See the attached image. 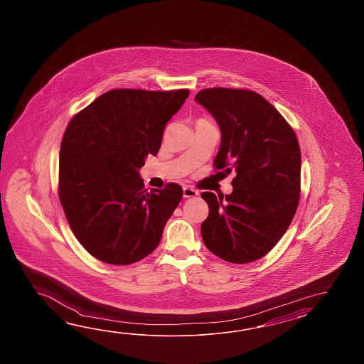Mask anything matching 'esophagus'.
<instances>
[{
  "label": "esophagus",
  "mask_w": 364,
  "mask_h": 364,
  "mask_svg": "<svg viewBox=\"0 0 364 364\" xmlns=\"http://www.w3.org/2000/svg\"><path fill=\"white\" fill-rule=\"evenodd\" d=\"M198 195H199L198 190H195L193 187H188V186L183 187V198H195Z\"/></svg>",
  "instance_id": "esophagus-1"
}]
</instances>
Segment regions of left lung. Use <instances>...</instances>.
I'll list each match as a JSON object with an SVG mask.
<instances>
[{"mask_svg": "<svg viewBox=\"0 0 364 364\" xmlns=\"http://www.w3.org/2000/svg\"><path fill=\"white\" fill-rule=\"evenodd\" d=\"M216 119L221 146L213 165L235 171L232 193H203L209 215L201 237L229 263L267 255L291 224L301 193V148L290 124L262 95L207 88L195 96Z\"/></svg>", "mask_w": 364, "mask_h": 364, "instance_id": "8db88e82", "label": "left lung"}]
</instances>
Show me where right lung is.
I'll use <instances>...</instances> for the list:
<instances>
[{"instance_id": "obj_1", "label": "right lung", "mask_w": 364, "mask_h": 364, "mask_svg": "<svg viewBox=\"0 0 364 364\" xmlns=\"http://www.w3.org/2000/svg\"><path fill=\"white\" fill-rule=\"evenodd\" d=\"M188 90H113L73 117L60 149L58 195L79 243L97 260L136 263L155 250L182 187L144 190L139 169Z\"/></svg>"}]
</instances>
